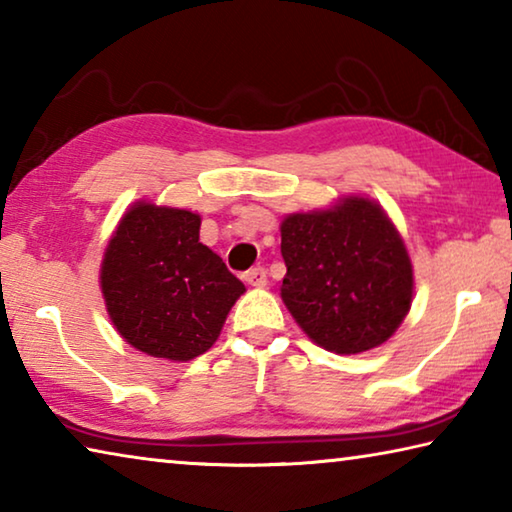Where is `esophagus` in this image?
<instances>
[{
	"mask_svg": "<svg viewBox=\"0 0 512 512\" xmlns=\"http://www.w3.org/2000/svg\"><path fill=\"white\" fill-rule=\"evenodd\" d=\"M244 280L250 284V287L262 289V287H266L268 277H266V271H264V268H262V266H257V268H250V271L244 275Z\"/></svg>",
	"mask_w": 512,
	"mask_h": 512,
	"instance_id": "34e87169",
	"label": "esophagus"
}]
</instances>
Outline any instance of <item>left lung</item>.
Segmentation results:
<instances>
[{
	"mask_svg": "<svg viewBox=\"0 0 512 512\" xmlns=\"http://www.w3.org/2000/svg\"><path fill=\"white\" fill-rule=\"evenodd\" d=\"M280 296L320 348L359 354L386 343L413 302V264L377 201L345 196L282 219Z\"/></svg>",
	"mask_w": 512,
	"mask_h": 512,
	"instance_id": "1",
	"label": "left lung"
}]
</instances>
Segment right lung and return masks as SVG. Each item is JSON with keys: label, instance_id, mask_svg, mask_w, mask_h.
Returning <instances> with one entry per match:
<instances>
[{"label": "right lung", "instance_id": "right-lung-1", "mask_svg": "<svg viewBox=\"0 0 512 512\" xmlns=\"http://www.w3.org/2000/svg\"><path fill=\"white\" fill-rule=\"evenodd\" d=\"M198 232L196 212L137 201L103 253L99 284L108 316L121 339L149 357L180 363L207 352L246 293Z\"/></svg>", "mask_w": 512, "mask_h": 512}]
</instances>
